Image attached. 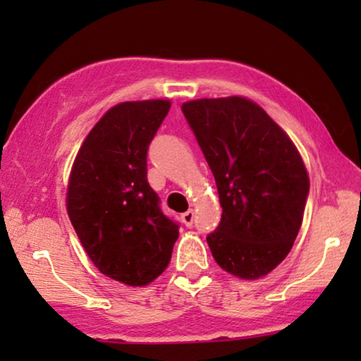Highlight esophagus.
Returning a JSON list of instances; mask_svg holds the SVG:
<instances>
[{"instance_id": "esophagus-1", "label": "esophagus", "mask_w": 361, "mask_h": 361, "mask_svg": "<svg viewBox=\"0 0 361 361\" xmlns=\"http://www.w3.org/2000/svg\"><path fill=\"white\" fill-rule=\"evenodd\" d=\"M194 220H195L194 210H187L185 214H182V221H184V225L189 226V228L194 225Z\"/></svg>"}]
</instances>
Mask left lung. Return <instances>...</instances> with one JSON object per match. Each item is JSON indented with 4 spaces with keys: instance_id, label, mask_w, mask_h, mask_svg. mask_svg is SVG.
<instances>
[{
    "instance_id": "8db88e82",
    "label": "left lung",
    "mask_w": 361,
    "mask_h": 361,
    "mask_svg": "<svg viewBox=\"0 0 361 361\" xmlns=\"http://www.w3.org/2000/svg\"><path fill=\"white\" fill-rule=\"evenodd\" d=\"M219 189L221 220L207 243L241 279L273 271L302 224L309 177L299 151L263 108L243 97L182 105Z\"/></svg>"
}]
</instances>
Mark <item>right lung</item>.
Masks as SVG:
<instances>
[{
  "mask_svg": "<svg viewBox=\"0 0 361 361\" xmlns=\"http://www.w3.org/2000/svg\"><path fill=\"white\" fill-rule=\"evenodd\" d=\"M171 108L167 100L125 102L108 110L72 166L67 212L102 274L146 286L171 261L179 224L164 215L147 182V149Z\"/></svg>",
  "mask_w": 361,
  "mask_h": 361,
  "instance_id": "right-lung-1",
  "label": "right lung"
}]
</instances>
